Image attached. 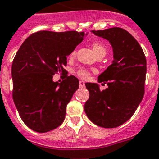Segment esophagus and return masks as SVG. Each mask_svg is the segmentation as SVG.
<instances>
[{
    "label": "esophagus",
    "instance_id": "34e87169",
    "mask_svg": "<svg viewBox=\"0 0 159 159\" xmlns=\"http://www.w3.org/2000/svg\"><path fill=\"white\" fill-rule=\"evenodd\" d=\"M79 85L81 88H84L85 87V82L83 81H79Z\"/></svg>",
    "mask_w": 159,
    "mask_h": 159
}]
</instances>
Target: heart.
Returning <instances> with one entry per match:
<instances>
[{
	"instance_id": "heart-1",
	"label": "heart",
	"mask_w": 159,
	"mask_h": 159,
	"mask_svg": "<svg viewBox=\"0 0 159 159\" xmlns=\"http://www.w3.org/2000/svg\"><path fill=\"white\" fill-rule=\"evenodd\" d=\"M92 49H93V52L96 54V56H98L100 54H102L106 53V47L102 42L101 41H94L92 43ZM75 54V51H74L72 53V55ZM78 75L82 78H87L89 76V72L87 70H85L84 68H81L78 70Z\"/></svg>"
}]
</instances>
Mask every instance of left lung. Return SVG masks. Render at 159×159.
<instances>
[{
	"label": "left lung",
	"mask_w": 159,
	"mask_h": 159,
	"mask_svg": "<svg viewBox=\"0 0 159 159\" xmlns=\"http://www.w3.org/2000/svg\"><path fill=\"white\" fill-rule=\"evenodd\" d=\"M109 41L114 60L98 78L108 87L100 90L97 83H85L89 98L85 112L93 123L104 128H115L134 114L144 96L146 60L142 47L129 32L118 27L91 31Z\"/></svg>",
	"instance_id": "8db88e82"
}]
</instances>
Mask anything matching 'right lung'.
Instances as JSON below:
<instances>
[{
	"instance_id": "1",
	"label": "right lung",
	"mask_w": 159,
	"mask_h": 159,
	"mask_svg": "<svg viewBox=\"0 0 159 159\" xmlns=\"http://www.w3.org/2000/svg\"><path fill=\"white\" fill-rule=\"evenodd\" d=\"M87 34L39 31L20 45L12 65L13 98L22 121L29 128L45 133L58 127L65 119L66 106L79 87L74 76L53 81L65 73L67 57Z\"/></svg>"
}]
</instances>
